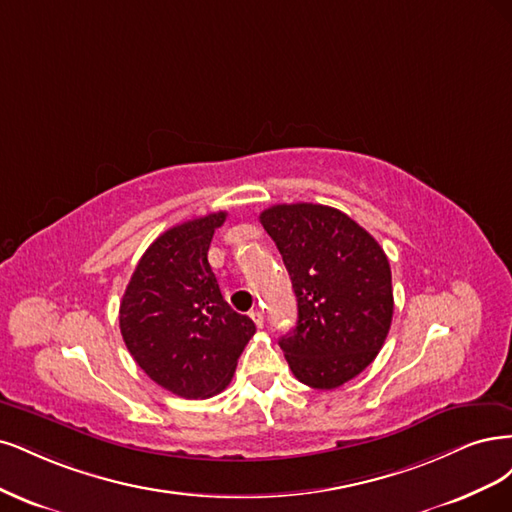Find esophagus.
<instances>
[{"label":"esophagus","instance_id":"34e87169","mask_svg":"<svg viewBox=\"0 0 512 512\" xmlns=\"http://www.w3.org/2000/svg\"><path fill=\"white\" fill-rule=\"evenodd\" d=\"M251 319L255 321V325H257V327H263V321H266V317H263V312H261L259 308L251 310Z\"/></svg>","mask_w":512,"mask_h":512}]
</instances>
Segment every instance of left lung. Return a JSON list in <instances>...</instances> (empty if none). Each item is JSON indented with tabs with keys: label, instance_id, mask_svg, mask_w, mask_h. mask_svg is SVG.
Instances as JSON below:
<instances>
[{
	"label": "left lung",
	"instance_id": "obj_1",
	"mask_svg": "<svg viewBox=\"0 0 512 512\" xmlns=\"http://www.w3.org/2000/svg\"><path fill=\"white\" fill-rule=\"evenodd\" d=\"M283 255L298 323L278 340L300 383L336 389L383 349L393 317L385 251L349 214L321 204H278L259 214Z\"/></svg>",
	"mask_w": 512,
	"mask_h": 512
}]
</instances>
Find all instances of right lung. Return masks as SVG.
<instances>
[{
    "instance_id": "1",
    "label": "right lung",
    "mask_w": 512,
    "mask_h": 512,
    "mask_svg": "<svg viewBox=\"0 0 512 512\" xmlns=\"http://www.w3.org/2000/svg\"><path fill=\"white\" fill-rule=\"evenodd\" d=\"M227 212L174 225L148 246L119 308L127 351L157 385L180 398L221 393L255 323L229 306L208 263Z\"/></svg>"
}]
</instances>
